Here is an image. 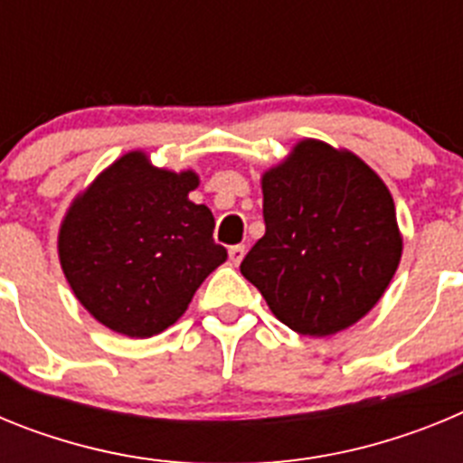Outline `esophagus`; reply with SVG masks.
<instances>
[{"label": "esophagus", "mask_w": 463, "mask_h": 463, "mask_svg": "<svg viewBox=\"0 0 463 463\" xmlns=\"http://www.w3.org/2000/svg\"><path fill=\"white\" fill-rule=\"evenodd\" d=\"M243 255H245V245H232V248H229V261H232L234 267H239Z\"/></svg>", "instance_id": "esophagus-1"}]
</instances>
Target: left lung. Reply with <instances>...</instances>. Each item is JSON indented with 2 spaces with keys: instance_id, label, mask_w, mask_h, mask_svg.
Segmentation results:
<instances>
[{
  "instance_id": "8db88e82",
  "label": "left lung",
  "mask_w": 463,
  "mask_h": 463,
  "mask_svg": "<svg viewBox=\"0 0 463 463\" xmlns=\"http://www.w3.org/2000/svg\"><path fill=\"white\" fill-rule=\"evenodd\" d=\"M267 232L241 273L282 325L331 336L369 313L401 260L390 190L362 159L306 138L261 178Z\"/></svg>"
}]
</instances>
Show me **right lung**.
Returning a JSON list of instances; mask_svg holds the SVG:
<instances>
[{"label":"right lung","instance_id":"1","mask_svg":"<svg viewBox=\"0 0 463 463\" xmlns=\"http://www.w3.org/2000/svg\"><path fill=\"white\" fill-rule=\"evenodd\" d=\"M196 185L192 171L155 169L143 153H129L73 202L60 261L94 320L125 336H155L227 260L213 241V213L187 199Z\"/></svg>","mask_w":463,"mask_h":463}]
</instances>
